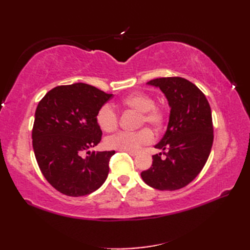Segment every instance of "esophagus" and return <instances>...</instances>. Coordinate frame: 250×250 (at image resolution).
Wrapping results in <instances>:
<instances>
[{
    "label": "esophagus",
    "instance_id": "esophagus-1",
    "mask_svg": "<svg viewBox=\"0 0 250 250\" xmlns=\"http://www.w3.org/2000/svg\"><path fill=\"white\" fill-rule=\"evenodd\" d=\"M125 152H128L130 156H132V157H135V156H137V151H125Z\"/></svg>",
    "mask_w": 250,
    "mask_h": 250
}]
</instances>
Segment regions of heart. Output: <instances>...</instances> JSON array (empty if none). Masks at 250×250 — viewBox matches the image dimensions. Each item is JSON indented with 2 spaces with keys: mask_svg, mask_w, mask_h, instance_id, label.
<instances>
[{
  "mask_svg": "<svg viewBox=\"0 0 250 250\" xmlns=\"http://www.w3.org/2000/svg\"><path fill=\"white\" fill-rule=\"evenodd\" d=\"M121 105L126 108L133 109L140 113L139 125L145 122L155 129H160L167 120V111L161 106L155 104L149 93L134 92L122 99ZM98 125L105 132H113L118 126V115L109 104H105L97 113ZM153 140L152 132L147 129H141L136 132L121 131L119 133L109 136L106 140V145L111 149L122 151H134L145 144H149Z\"/></svg>",
  "mask_w": 250,
  "mask_h": 250,
  "instance_id": "1",
  "label": "heart"
}]
</instances>
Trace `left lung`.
<instances>
[{
  "label": "left lung",
  "mask_w": 250,
  "mask_h": 250,
  "mask_svg": "<svg viewBox=\"0 0 250 250\" xmlns=\"http://www.w3.org/2000/svg\"><path fill=\"white\" fill-rule=\"evenodd\" d=\"M147 84L160 88L171 111L166 134L155 148L152 166L141 173L143 180L158 190H177L198 176L208 159L214 141L208 101L194 83L182 77H162Z\"/></svg>",
  "instance_id": "8db88e82"
}]
</instances>
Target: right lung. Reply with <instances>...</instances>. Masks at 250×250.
Returning a JSON list of instances; mask_svg holds the SVG:
<instances>
[{"label": "right lung", "instance_id": "1", "mask_svg": "<svg viewBox=\"0 0 250 250\" xmlns=\"http://www.w3.org/2000/svg\"><path fill=\"white\" fill-rule=\"evenodd\" d=\"M113 94L77 83L46 93L35 110L33 149L41 172L52 187L70 196L99 189L107 178L111 151H88L97 146L102 131L97 113Z\"/></svg>", "mask_w": 250, "mask_h": 250}]
</instances>
